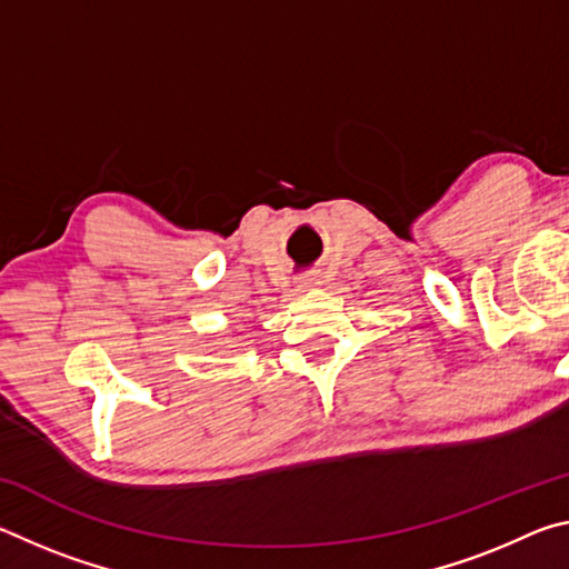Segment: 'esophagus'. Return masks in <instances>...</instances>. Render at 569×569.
<instances>
[{
  "instance_id": "esophagus-1",
  "label": "esophagus",
  "mask_w": 569,
  "mask_h": 569,
  "mask_svg": "<svg viewBox=\"0 0 569 569\" xmlns=\"http://www.w3.org/2000/svg\"><path fill=\"white\" fill-rule=\"evenodd\" d=\"M313 286H321V278H316V276L306 278V281H303V288H313Z\"/></svg>"
}]
</instances>
